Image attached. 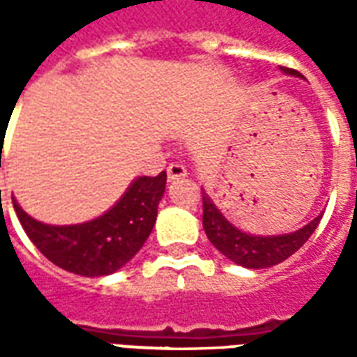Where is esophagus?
I'll use <instances>...</instances> for the list:
<instances>
[{
    "label": "esophagus",
    "mask_w": 357,
    "mask_h": 357,
    "mask_svg": "<svg viewBox=\"0 0 357 357\" xmlns=\"http://www.w3.org/2000/svg\"><path fill=\"white\" fill-rule=\"evenodd\" d=\"M187 170L183 164L179 162H172L168 166V179H179V178H185Z\"/></svg>",
    "instance_id": "esophagus-1"
}]
</instances>
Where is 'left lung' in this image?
<instances>
[{"label": "left lung", "instance_id": "left-lung-1", "mask_svg": "<svg viewBox=\"0 0 357 357\" xmlns=\"http://www.w3.org/2000/svg\"><path fill=\"white\" fill-rule=\"evenodd\" d=\"M289 76L300 78V73L292 68H281ZM323 212L314 218L310 224L300 227L292 233L283 235H252L235 227V225L222 214L212 197L202 189V227L208 241L222 255L231 260L237 266L248 269H264L271 268L275 264L284 262L289 256H292L306 243L312 233L317 229L321 222Z\"/></svg>", "mask_w": 357, "mask_h": 357}]
</instances>
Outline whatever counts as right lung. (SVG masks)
Returning a JSON list of instances; mask_svg holds the SVG:
<instances>
[{"label": "right lung", "instance_id": "obj_1", "mask_svg": "<svg viewBox=\"0 0 357 357\" xmlns=\"http://www.w3.org/2000/svg\"><path fill=\"white\" fill-rule=\"evenodd\" d=\"M166 191V172L133 179L120 201L95 220L74 225H50L28 216L19 202L15 212L36 248L50 262L70 273L102 277L132 260L153 231L158 202Z\"/></svg>", "mask_w": 357, "mask_h": 357}]
</instances>
